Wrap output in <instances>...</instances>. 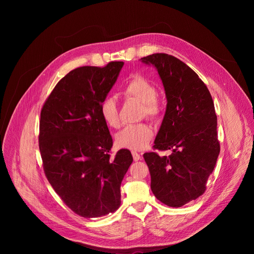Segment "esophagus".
Returning a JSON list of instances; mask_svg holds the SVG:
<instances>
[{"instance_id":"1","label":"esophagus","mask_w":254,"mask_h":254,"mask_svg":"<svg viewBox=\"0 0 254 254\" xmlns=\"http://www.w3.org/2000/svg\"><path fill=\"white\" fill-rule=\"evenodd\" d=\"M131 154H132V158H134L135 162H138L139 159H141V154L140 153H138L136 151H132Z\"/></svg>"}]
</instances>
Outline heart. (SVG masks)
Here are the masks:
<instances>
[{
	"mask_svg": "<svg viewBox=\"0 0 254 254\" xmlns=\"http://www.w3.org/2000/svg\"><path fill=\"white\" fill-rule=\"evenodd\" d=\"M123 95L127 99H135L144 104V115L150 118H155L159 114L161 108L157 103L156 87L143 76L135 75L129 78L126 83ZM101 115L104 122L111 127H118L119 116L118 107L112 98L105 99L100 107ZM153 136L152 128L146 124L128 126L116 136L117 144L123 148L130 150L144 149Z\"/></svg>",
	"mask_w": 254,
	"mask_h": 254,
	"instance_id": "b5f03b06",
	"label": "heart"
}]
</instances>
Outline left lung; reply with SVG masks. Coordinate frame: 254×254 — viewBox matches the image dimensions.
I'll use <instances>...</instances> for the list:
<instances>
[{
    "label": "left lung",
    "mask_w": 254,
    "mask_h": 254,
    "mask_svg": "<svg viewBox=\"0 0 254 254\" xmlns=\"http://www.w3.org/2000/svg\"><path fill=\"white\" fill-rule=\"evenodd\" d=\"M141 61L156 68L168 102L153 149L172 150L168 156L143 154L150 188L165 205L182 207L205 192L217 162L220 145L214 103L197 74L177 58L154 53Z\"/></svg>",
    "instance_id": "left-lung-1"
}]
</instances>
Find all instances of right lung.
Instances as JSON below:
<instances>
[{
  "instance_id": "obj_1",
  "label": "right lung",
  "mask_w": 254,
  "mask_h": 254,
  "mask_svg": "<svg viewBox=\"0 0 254 254\" xmlns=\"http://www.w3.org/2000/svg\"><path fill=\"white\" fill-rule=\"evenodd\" d=\"M123 65L111 62L69 72L41 110L39 149L46 178L63 202L85 218L119 208L120 185L132 163L127 149L110 156L113 141L100 111Z\"/></svg>"
}]
</instances>
